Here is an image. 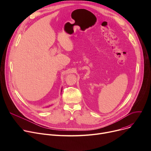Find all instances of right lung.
<instances>
[{"instance_id":"right-lung-1","label":"right lung","mask_w":151,"mask_h":151,"mask_svg":"<svg viewBox=\"0 0 151 151\" xmlns=\"http://www.w3.org/2000/svg\"><path fill=\"white\" fill-rule=\"evenodd\" d=\"M61 91H62V90H61ZM52 105H52H47V106H46L45 108H49V107L51 106Z\"/></svg>"}]
</instances>
